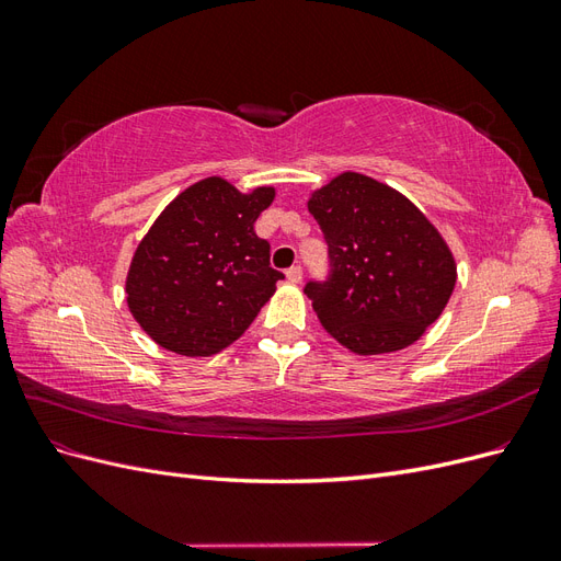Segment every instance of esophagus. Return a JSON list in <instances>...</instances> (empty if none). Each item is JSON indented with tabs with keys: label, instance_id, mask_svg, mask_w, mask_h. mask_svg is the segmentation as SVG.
Segmentation results:
<instances>
[{
	"label": "esophagus",
	"instance_id": "obj_1",
	"mask_svg": "<svg viewBox=\"0 0 561 561\" xmlns=\"http://www.w3.org/2000/svg\"><path fill=\"white\" fill-rule=\"evenodd\" d=\"M285 276L290 283H301V276H304V268L297 264V266H290L285 271Z\"/></svg>",
	"mask_w": 561,
	"mask_h": 561
}]
</instances>
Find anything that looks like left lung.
<instances>
[{
	"instance_id": "8db88e82",
	"label": "left lung",
	"mask_w": 561,
	"mask_h": 561,
	"mask_svg": "<svg viewBox=\"0 0 561 561\" xmlns=\"http://www.w3.org/2000/svg\"><path fill=\"white\" fill-rule=\"evenodd\" d=\"M309 210L330 262L325 280L304 285L322 328L360 355L414 344L456 285L443 236L402 194L358 173L322 186Z\"/></svg>"
}]
</instances>
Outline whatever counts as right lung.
<instances>
[{
  "label": "right lung",
  "instance_id": "obj_1",
  "mask_svg": "<svg viewBox=\"0 0 561 561\" xmlns=\"http://www.w3.org/2000/svg\"><path fill=\"white\" fill-rule=\"evenodd\" d=\"M274 201L222 178L192 184L149 229L128 271V307L168 351L213 355L236 342L285 278L254 219Z\"/></svg>",
  "mask_w": 561,
  "mask_h": 561
}]
</instances>
